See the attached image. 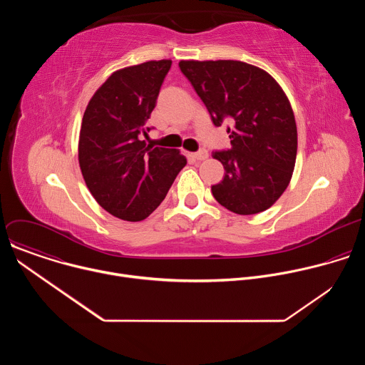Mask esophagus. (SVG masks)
<instances>
[{
    "label": "esophagus",
    "instance_id": "34e87169",
    "mask_svg": "<svg viewBox=\"0 0 365 365\" xmlns=\"http://www.w3.org/2000/svg\"><path fill=\"white\" fill-rule=\"evenodd\" d=\"M207 155H210V154H207V151H206L205 148H200L199 151H196V153H195V158H196V160H206V159H207Z\"/></svg>",
    "mask_w": 365,
    "mask_h": 365
}]
</instances>
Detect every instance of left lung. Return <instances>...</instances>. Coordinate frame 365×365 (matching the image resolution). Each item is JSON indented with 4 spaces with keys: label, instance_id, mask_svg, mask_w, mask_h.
I'll return each mask as SVG.
<instances>
[{
    "label": "left lung",
    "instance_id": "1",
    "mask_svg": "<svg viewBox=\"0 0 365 365\" xmlns=\"http://www.w3.org/2000/svg\"><path fill=\"white\" fill-rule=\"evenodd\" d=\"M182 73L215 127L227 120L231 148L214 151L225 169L211 187L238 215L263 212L286 190L296 163L297 130L290 102L263 69L238 61H182Z\"/></svg>",
    "mask_w": 365,
    "mask_h": 365
}]
</instances>
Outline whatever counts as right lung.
Wrapping results in <instances>:
<instances>
[{"instance_id": "add662e5", "label": "right lung", "mask_w": 365, "mask_h": 365, "mask_svg": "<svg viewBox=\"0 0 365 365\" xmlns=\"http://www.w3.org/2000/svg\"><path fill=\"white\" fill-rule=\"evenodd\" d=\"M172 61L114 72L91 98L79 135V166L88 189L111 215L145 220L166 197L186 159L175 148L145 145Z\"/></svg>"}]
</instances>
